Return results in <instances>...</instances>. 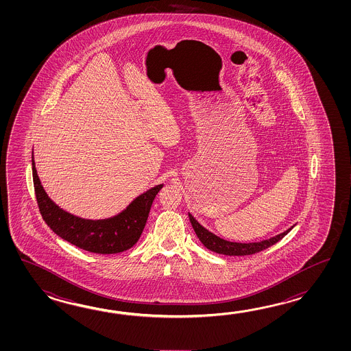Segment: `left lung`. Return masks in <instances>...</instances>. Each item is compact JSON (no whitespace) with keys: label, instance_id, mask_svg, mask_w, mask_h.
<instances>
[{"label":"left lung","instance_id":"8db88e82","mask_svg":"<svg viewBox=\"0 0 351 351\" xmlns=\"http://www.w3.org/2000/svg\"><path fill=\"white\" fill-rule=\"evenodd\" d=\"M188 217H189V221L192 223V227H193L197 237L203 243V246L207 247L212 252L226 254V256H247V254H257V252L263 251V250L269 248L272 245H275L280 239H284L285 236L295 227V224H293L289 230H286L282 233L277 234L275 237L263 239V241H260V242L241 243V242H231V241H227V239L218 237L215 233H212L207 228H204L191 213H188Z\"/></svg>","mask_w":351,"mask_h":351}]
</instances>
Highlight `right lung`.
I'll return each instance as SVG.
<instances>
[{
	"mask_svg": "<svg viewBox=\"0 0 351 351\" xmlns=\"http://www.w3.org/2000/svg\"><path fill=\"white\" fill-rule=\"evenodd\" d=\"M32 177L40 213L59 237L93 254H112L127 251L141 239L150 207L165 184H158L130 202L127 208L104 219L74 216L47 195L38 178L32 150Z\"/></svg>",
	"mask_w": 351,
	"mask_h": 351,
	"instance_id": "obj_1",
	"label": "right lung"
}]
</instances>
